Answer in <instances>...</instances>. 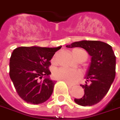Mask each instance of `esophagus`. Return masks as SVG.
<instances>
[{"mask_svg": "<svg viewBox=\"0 0 120 120\" xmlns=\"http://www.w3.org/2000/svg\"><path fill=\"white\" fill-rule=\"evenodd\" d=\"M68 84L69 88H70V89H71V88H73V85H71V84Z\"/></svg>", "mask_w": 120, "mask_h": 120, "instance_id": "esophagus-1", "label": "esophagus"}]
</instances>
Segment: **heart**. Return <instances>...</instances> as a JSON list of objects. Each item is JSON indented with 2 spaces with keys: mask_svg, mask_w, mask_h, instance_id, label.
Wrapping results in <instances>:
<instances>
[{
  "mask_svg": "<svg viewBox=\"0 0 120 120\" xmlns=\"http://www.w3.org/2000/svg\"><path fill=\"white\" fill-rule=\"evenodd\" d=\"M72 53L75 58L78 57L80 54L87 56L85 51L78 48L73 49ZM53 76L56 80L64 81L69 84H73L77 83L82 78V73L80 70H71L64 68H59L53 72Z\"/></svg>",
  "mask_w": 120,
  "mask_h": 120,
  "instance_id": "obj_1",
  "label": "heart"
}]
</instances>
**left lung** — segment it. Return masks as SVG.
Listing matches in <instances>:
<instances>
[{
	"label": "left lung",
	"instance_id": "left-lung-1",
	"mask_svg": "<svg viewBox=\"0 0 120 120\" xmlns=\"http://www.w3.org/2000/svg\"><path fill=\"white\" fill-rule=\"evenodd\" d=\"M66 47L83 48L91 56L85 76L86 82L84 85H81L84 95L74 101L83 106L96 104L108 93L115 77L116 58L111 46L101 41L82 40Z\"/></svg>",
	"mask_w": 120,
	"mask_h": 120
}]
</instances>
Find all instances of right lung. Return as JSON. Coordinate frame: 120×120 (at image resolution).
<instances>
[{
    "instance_id": "add662e5",
    "label": "right lung",
    "mask_w": 120,
    "mask_h": 120,
    "mask_svg": "<svg viewBox=\"0 0 120 120\" xmlns=\"http://www.w3.org/2000/svg\"><path fill=\"white\" fill-rule=\"evenodd\" d=\"M61 47H20L13 51L9 76L18 95L26 102L42 104L51 97L56 81L49 78L50 60ZM43 76L45 79L40 81Z\"/></svg>"
}]
</instances>
